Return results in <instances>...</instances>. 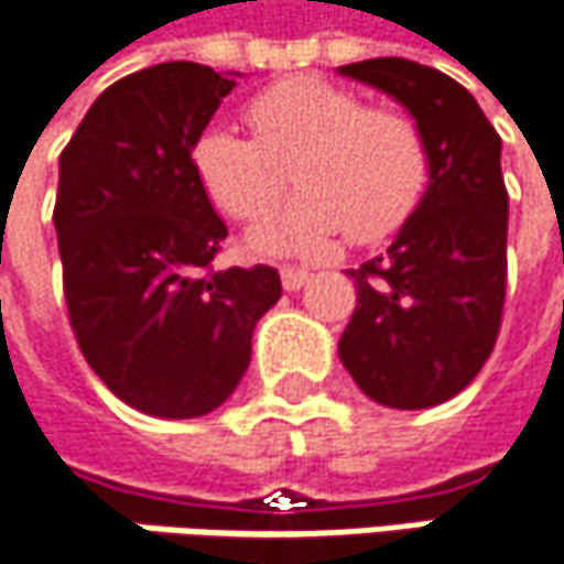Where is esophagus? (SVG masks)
<instances>
[{
    "label": "esophagus",
    "mask_w": 564,
    "mask_h": 564,
    "mask_svg": "<svg viewBox=\"0 0 564 564\" xmlns=\"http://www.w3.org/2000/svg\"><path fill=\"white\" fill-rule=\"evenodd\" d=\"M308 274L306 268H281V281H283V290L286 293H296V290H303L308 283Z\"/></svg>",
    "instance_id": "34e87169"
}]
</instances>
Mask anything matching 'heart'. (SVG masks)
Returning <instances> with one entry per match:
<instances>
[{
    "label": "heart",
    "mask_w": 564,
    "mask_h": 564,
    "mask_svg": "<svg viewBox=\"0 0 564 564\" xmlns=\"http://www.w3.org/2000/svg\"><path fill=\"white\" fill-rule=\"evenodd\" d=\"M254 138L230 126L205 129L192 163L208 198L236 220H258L278 205L290 166L303 188L286 208L249 230L258 256H318L344 230L376 242L413 214L429 183L420 126L401 110L322 78H286L249 104Z\"/></svg>",
    "instance_id": "1"
}]
</instances>
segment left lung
Returning <instances> with one entry per match:
<instances>
[{"label":"left lung","instance_id":"1","mask_svg":"<svg viewBox=\"0 0 564 564\" xmlns=\"http://www.w3.org/2000/svg\"><path fill=\"white\" fill-rule=\"evenodd\" d=\"M379 87L426 138L429 183L388 252L356 271V308L337 344L362 394L394 410L445 404L489 359L505 306L508 192L502 138L474 94L420 62L337 68Z\"/></svg>","mask_w":564,"mask_h":564}]
</instances>
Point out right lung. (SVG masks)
<instances>
[{"label":"right lung","mask_w":564,"mask_h":564,"mask_svg":"<svg viewBox=\"0 0 564 564\" xmlns=\"http://www.w3.org/2000/svg\"><path fill=\"white\" fill-rule=\"evenodd\" d=\"M198 62L119 78L59 158L56 239L72 330L119 401L192 420L236 391L256 322L281 300L268 264L210 271L227 224L192 148L236 87Z\"/></svg>","instance_id":"1"}]
</instances>
